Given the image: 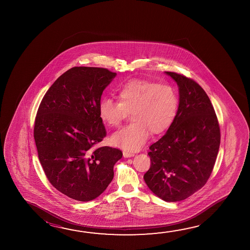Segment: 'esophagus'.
I'll use <instances>...</instances> for the list:
<instances>
[{"label":"esophagus","instance_id":"1","mask_svg":"<svg viewBox=\"0 0 250 250\" xmlns=\"http://www.w3.org/2000/svg\"><path fill=\"white\" fill-rule=\"evenodd\" d=\"M123 155L125 158H131V157L134 156V153L131 152V151H124Z\"/></svg>","mask_w":250,"mask_h":250}]
</instances>
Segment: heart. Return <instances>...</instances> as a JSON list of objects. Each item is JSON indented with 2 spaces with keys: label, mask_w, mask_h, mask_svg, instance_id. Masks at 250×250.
Here are the masks:
<instances>
[{
  "label": "heart",
  "mask_w": 250,
  "mask_h": 250,
  "mask_svg": "<svg viewBox=\"0 0 250 250\" xmlns=\"http://www.w3.org/2000/svg\"><path fill=\"white\" fill-rule=\"evenodd\" d=\"M119 102L102 99L99 104L100 119L107 125L118 126L127 112L133 123L111 135L115 146L129 151L141 148L150 135L160 134L171 125L178 109L176 91L169 84L148 80H131L118 92Z\"/></svg>",
  "instance_id": "b5f03b06"
}]
</instances>
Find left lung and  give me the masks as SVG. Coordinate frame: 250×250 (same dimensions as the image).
I'll return each instance as SVG.
<instances>
[{"label":"left lung","mask_w":250,"mask_h":250,"mask_svg":"<svg viewBox=\"0 0 250 250\" xmlns=\"http://www.w3.org/2000/svg\"><path fill=\"white\" fill-rule=\"evenodd\" d=\"M179 87V107L171 125L150 146L151 167L144 175L148 188L167 202L183 201L211 175L221 143L215 111L195 81L165 71Z\"/></svg>","instance_id":"left-lung-1"}]
</instances>
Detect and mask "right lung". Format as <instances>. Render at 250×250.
<instances>
[{"label":"right lung","mask_w":250,"mask_h":250,"mask_svg":"<svg viewBox=\"0 0 250 250\" xmlns=\"http://www.w3.org/2000/svg\"><path fill=\"white\" fill-rule=\"evenodd\" d=\"M116 75L104 68H71L49 87L37 111L34 138L42 169L55 188L76 201L99 197L123 156L117 148H94L106 135L99 102Z\"/></svg>","instance_id":"obj_1"}]
</instances>
